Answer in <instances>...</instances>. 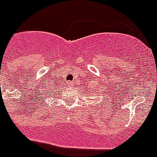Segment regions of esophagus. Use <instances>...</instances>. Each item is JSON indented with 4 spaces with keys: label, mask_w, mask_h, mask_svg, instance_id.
<instances>
[{
    "label": "esophagus",
    "mask_w": 157,
    "mask_h": 157,
    "mask_svg": "<svg viewBox=\"0 0 157 157\" xmlns=\"http://www.w3.org/2000/svg\"><path fill=\"white\" fill-rule=\"evenodd\" d=\"M73 84H73H71V83H69V86H72Z\"/></svg>",
    "instance_id": "1"
}]
</instances>
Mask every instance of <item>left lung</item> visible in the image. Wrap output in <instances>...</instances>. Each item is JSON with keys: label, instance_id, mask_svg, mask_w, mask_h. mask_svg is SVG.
Wrapping results in <instances>:
<instances>
[{"label": "left lung", "instance_id": "left-lung-1", "mask_svg": "<svg viewBox=\"0 0 157 157\" xmlns=\"http://www.w3.org/2000/svg\"><path fill=\"white\" fill-rule=\"evenodd\" d=\"M107 100H108V98H107Z\"/></svg>", "mask_w": 157, "mask_h": 157}]
</instances>
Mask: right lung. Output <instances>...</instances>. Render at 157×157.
Wrapping results in <instances>:
<instances>
[{
    "instance_id": "add662e5",
    "label": "right lung",
    "mask_w": 157,
    "mask_h": 157,
    "mask_svg": "<svg viewBox=\"0 0 157 157\" xmlns=\"http://www.w3.org/2000/svg\"><path fill=\"white\" fill-rule=\"evenodd\" d=\"M45 93H47V92H45ZM53 95H54V94H53Z\"/></svg>"
}]
</instances>
